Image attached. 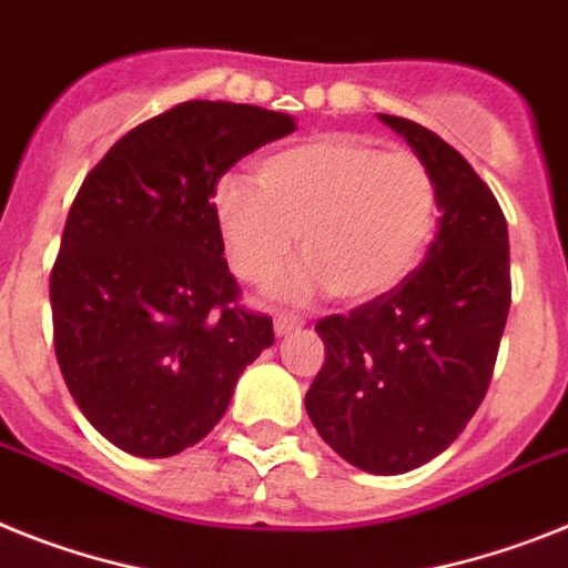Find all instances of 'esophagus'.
I'll return each instance as SVG.
<instances>
[{
    "mask_svg": "<svg viewBox=\"0 0 568 568\" xmlns=\"http://www.w3.org/2000/svg\"><path fill=\"white\" fill-rule=\"evenodd\" d=\"M300 326H303V321H300V317H294V314H276V317H274L276 337L292 335V332H297Z\"/></svg>",
    "mask_w": 568,
    "mask_h": 568,
    "instance_id": "1",
    "label": "esophagus"
}]
</instances>
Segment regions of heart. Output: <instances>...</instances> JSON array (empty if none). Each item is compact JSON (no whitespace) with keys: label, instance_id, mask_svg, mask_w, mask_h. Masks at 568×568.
<instances>
[{"label":"heart","instance_id":"b5f03b06","mask_svg":"<svg viewBox=\"0 0 568 568\" xmlns=\"http://www.w3.org/2000/svg\"><path fill=\"white\" fill-rule=\"evenodd\" d=\"M213 216L233 271L262 283L294 254L303 265L274 285L276 300L332 292L369 303L407 280L436 231V184L413 152H381L361 135H317L256 164V184L225 179Z\"/></svg>","mask_w":568,"mask_h":568}]
</instances>
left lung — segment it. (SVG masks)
Here are the masks:
<instances>
[{"label": "left lung", "instance_id": "left-lung-1", "mask_svg": "<svg viewBox=\"0 0 568 568\" xmlns=\"http://www.w3.org/2000/svg\"><path fill=\"white\" fill-rule=\"evenodd\" d=\"M430 170L438 231L398 288L317 323L326 364L306 393L321 438L357 470L407 474L454 445L488 393L508 306V225L436 132L378 114Z\"/></svg>", "mask_w": 568, "mask_h": 568}]
</instances>
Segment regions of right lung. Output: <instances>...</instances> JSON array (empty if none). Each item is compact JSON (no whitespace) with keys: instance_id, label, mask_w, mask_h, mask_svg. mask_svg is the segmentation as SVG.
<instances>
[{"instance_id":"obj_1","label":"right lung","mask_w":568,"mask_h":568,"mask_svg":"<svg viewBox=\"0 0 568 568\" xmlns=\"http://www.w3.org/2000/svg\"><path fill=\"white\" fill-rule=\"evenodd\" d=\"M294 130L285 112L187 100L85 175L51 271L54 349L83 416L126 454L202 442L274 343L271 317L236 306L211 199L236 161Z\"/></svg>"}]
</instances>
